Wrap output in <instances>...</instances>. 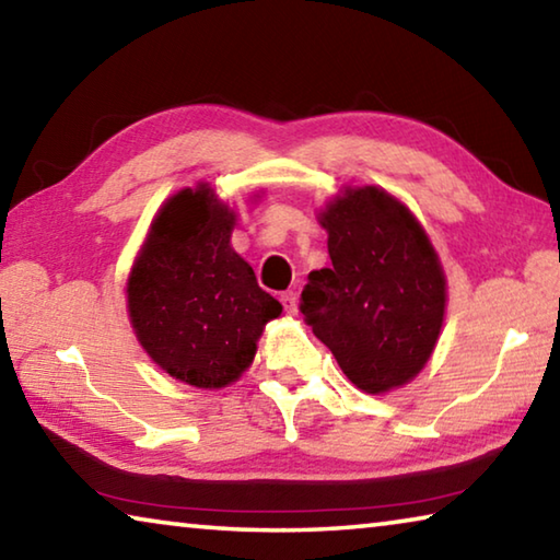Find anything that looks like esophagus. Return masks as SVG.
<instances>
[{
    "mask_svg": "<svg viewBox=\"0 0 560 560\" xmlns=\"http://www.w3.org/2000/svg\"><path fill=\"white\" fill-rule=\"evenodd\" d=\"M281 306H283V311H287L289 316H296V311H299V306H296V293L293 291H287L281 296Z\"/></svg>",
    "mask_w": 560,
    "mask_h": 560,
    "instance_id": "esophagus-1",
    "label": "esophagus"
}]
</instances>
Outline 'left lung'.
I'll use <instances>...</instances> for the list:
<instances>
[{
	"label": "left lung",
	"mask_w": 560,
	"mask_h": 560,
	"mask_svg": "<svg viewBox=\"0 0 560 560\" xmlns=\"http://www.w3.org/2000/svg\"><path fill=\"white\" fill-rule=\"evenodd\" d=\"M318 222L334 267L308 273L303 318L360 390L410 383L432 355L447 303L430 236L381 187L346 189Z\"/></svg>",
	"instance_id": "8db88e82"
}]
</instances>
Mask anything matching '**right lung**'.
Segmentation results:
<instances>
[{
    "label": "right lung",
    "mask_w": 560,
    "mask_h": 560,
    "mask_svg": "<svg viewBox=\"0 0 560 560\" xmlns=\"http://www.w3.org/2000/svg\"><path fill=\"white\" fill-rule=\"evenodd\" d=\"M236 214L200 185L179 189L150 224L128 277L130 324L145 353L175 381L224 387L257 353L281 303L232 249Z\"/></svg>",
    "instance_id": "add662e5"
}]
</instances>
